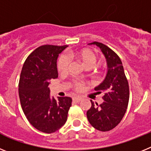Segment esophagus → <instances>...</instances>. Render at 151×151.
Listing matches in <instances>:
<instances>
[{
  "mask_svg": "<svg viewBox=\"0 0 151 151\" xmlns=\"http://www.w3.org/2000/svg\"><path fill=\"white\" fill-rule=\"evenodd\" d=\"M81 100H82V98L79 97V96H74V97H73V101L77 102V103H79Z\"/></svg>",
  "mask_w": 151,
  "mask_h": 151,
  "instance_id": "1",
  "label": "esophagus"
}]
</instances>
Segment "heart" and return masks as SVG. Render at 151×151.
<instances>
[{"mask_svg": "<svg viewBox=\"0 0 151 151\" xmlns=\"http://www.w3.org/2000/svg\"><path fill=\"white\" fill-rule=\"evenodd\" d=\"M69 58H75L85 67V68H92L96 61V55L89 49H81V50L70 52L67 56L63 55L58 60V70L61 74H65L68 70L70 61ZM74 86L77 90H81L83 88V83L81 82H75Z\"/></svg>", "mask_w": 151, "mask_h": 151, "instance_id": "b5f03b06", "label": "heart"}]
</instances>
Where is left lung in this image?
Here are the masks:
<instances>
[{"mask_svg": "<svg viewBox=\"0 0 151 151\" xmlns=\"http://www.w3.org/2000/svg\"><path fill=\"white\" fill-rule=\"evenodd\" d=\"M88 45H95L100 48L106 59L108 70L104 81L94 90L104 93L100 105L94 104L86 112V116L92 126L101 132H108L116 127L122 121L128 108L129 100V86L124 74L120 58L115 52L103 43L93 42Z\"/></svg>", "mask_w": 151, "mask_h": 151, "instance_id": "obj_1", "label": "left lung"}]
</instances>
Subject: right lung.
Returning <instances> with one entry per match:
<instances>
[{"label":"right lung","instance_id":"add662e5","mask_svg":"<svg viewBox=\"0 0 151 151\" xmlns=\"http://www.w3.org/2000/svg\"><path fill=\"white\" fill-rule=\"evenodd\" d=\"M68 45H45L30 54L24 62L19 82V96L25 115L42 132H55L65 124L70 97L50 98L48 85L58 77L57 59Z\"/></svg>","mask_w":151,"mask_h":151}]
</instances>
